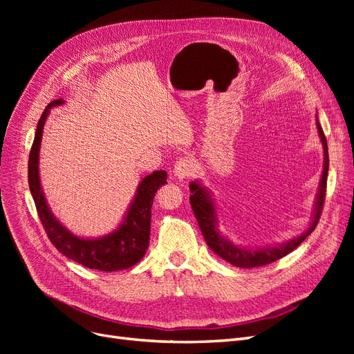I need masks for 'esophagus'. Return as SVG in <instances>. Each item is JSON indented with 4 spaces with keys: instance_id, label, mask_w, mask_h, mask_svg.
<instances>
[{
    "instance_id": "34e87169",
    "label": "esophagus",
    "mask_w": 354,
    "mask_h": 354,
    "mask_svg": "<svg viewBox=\"0 0 354 354\" xmlns=\"http://www.w3.org/2000/svg\"><path fill=\"white\" fill-rule=\"evenodd\" d=\"M194 173V162L190 158H180L174 165V177L178 180H185Z\"/></svg>"
}]
</instances>
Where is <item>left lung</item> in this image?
<instances>
[{"instance_id":"left-lung-1","label":"left lung","mask_w":354,"mask_h":354,"mask_svg":"<svg viewBox=\"0 0 354 354\" xmlns=\"http://www.w3.org/2000/svg\"><path fill=\"white\" fill-rule=\"evenodd\" d=\"M316 128L320 138V143L324 147V168L322 176H320L317 194L315 198V205L312 211V218H310L308 227L301 233L297 234L295 238L285 241L282 243H270L264 246H243L234 243L229 239L226 233L220 230V214L216 199H214L211 190L202 183L201 180H194L189 183V189L192 192L190 203L192 209L195 212V217L198 220L199 229L205 238L207 245L211 248L212 252H216L220 259L230 263L232 266L243 267V269H251V267H260L270 264L276 260L282 259L291 251H294L297 246L301 243L310 233H312L319 221L320 212H322L324 201H325V190H326V177H328V168H329V159H328V145L324 134L322 127L319 124L316 116Z\"/></svg>"}]
</instances>
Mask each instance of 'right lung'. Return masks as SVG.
<instances>
[{
    "mask_svg": "<svg viewBox=\"0 0 354 354\" xmlns=\"http://www.w3.org/2000/svg\"><path fill=\"white\" fill-rule=\"evenodd\" d=\"M62 104H65L63 99L53 100L42 112L37 125L34 145H32L29 153V190L35 201L39 220L44 226L48 239L56 246L57 251L75 263L102 272L130 269L143 259L149 248L153 198L159 186L167 185V171H153L152 174L142 178L130 205L122 216V220L112 232L97 238H85L75 234L53 214L39 178V149L42 131H44L50 111Z\"/></svg>",
    "mask_w": 354,
    "mask_h": 354,
    "instance_id": "right-lung-1",
    "label": "right lung"
}]
</instances>
